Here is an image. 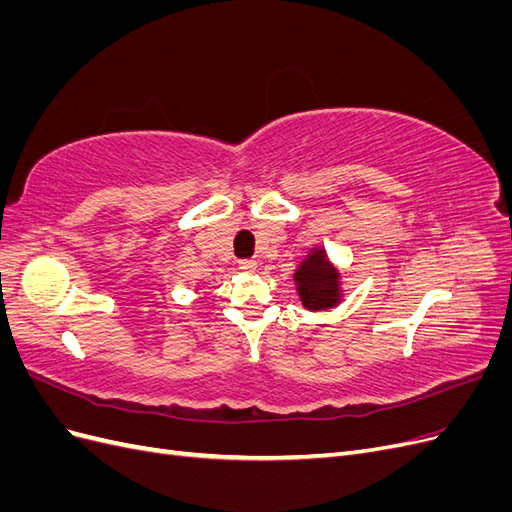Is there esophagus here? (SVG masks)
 <instances>
[{
  "label": "esophagus",
  "mask_w": 512,
  "mask_h": 512,
  "mask_svg": "<svg viewBox=\"0 0 512 512\" xmlns=\"http://www.w3.org/2000/svg\"><path fill=\"white\" fill-rule=\"evenodd\" d=\"M239 269H241L243 273H254V271L258 269V262H256V260H241V262H239Z\"/></svg>",
  "instance_id": "1"
}]
</instances>
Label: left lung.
I'll return each instance as SVG.
<instances>
[{"instance_id":"left-lung-1","label":"left lung","mask_w":512,"mask_h":512,"mask_svg":"<svg viewBox=\"0 0 512 512\" xmlns=\"http://www.w3.org/2000/svg\"><path fill=\"white\" fill-rule=\"evenodd\" d=\"M292 277L301 305L309 312H324V309H333L344 301L342 273L320 245L309 250Z\"/></svg>"}]
</instances>
